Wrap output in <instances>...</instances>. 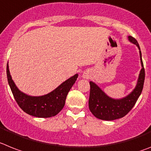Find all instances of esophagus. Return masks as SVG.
I'll use <instances>...</instances> for the list:
<instances>
[{
	"instance_id": "esophagus-1",
	"label": "esophagus",
	"mask_w": 151,
	"mask_h": 151,
	"mask_svg": "<svg viewBox=\"0 0 151 151\" xmlns=\"http://www.w3.org/2000/svg\"><path fill=\"white\" fill-rule=\"evenodd\" d=\"M82 77L84 78H88L90 77V75L88 72H84L83 74H82Z\"/></svg>"
}]
</instances>
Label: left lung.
<instances>
[{
  "label": "left lung",
  "instance_id": "left-lung-1",
  "mask_svg": "<svg viewBox=\"0 0 151 151\" xmlns=\"http://www.w3.org/2000/svg\"><path fill=\"white\" fill-rule=\"evenodd\" d=\"M128 40L136 45L139 50L141 69L140 71L137 84L131 93L122 99H113L102 91L97 84L90 81V96L88 100L89 110L95 117L99 119L105 121H113L123 118L134 106L135 103L141 94L144 86L145 73L144 64L142 62V56L138 42L131 36L127 37Z\"/></svg>",
  "mask_w": 151,
  "mask_h": 151
}]
</instances>
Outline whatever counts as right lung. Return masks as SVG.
I'll return each instance as SVG.
<instances>
[{
	"mask_svg": "<svg viewBox=\"0 0 151 151\" xmlns=\"http://www.w3.org/2000/svg\"><path fill=\"white\" fill-rule=\"evenodd\" d=\"M78 74L68 78L50 93L40 96H32L19 90L14 83L7 65L8 84L17 103L27 114L37 118H50L56 115L65 105V99L69 90L78 78Z\"/></svg>",
	"mask_w": 151,
	"mask_h": 151,
	"instance_id": "right-lung-1",
	"label": "right lung"
}]
</instances>
